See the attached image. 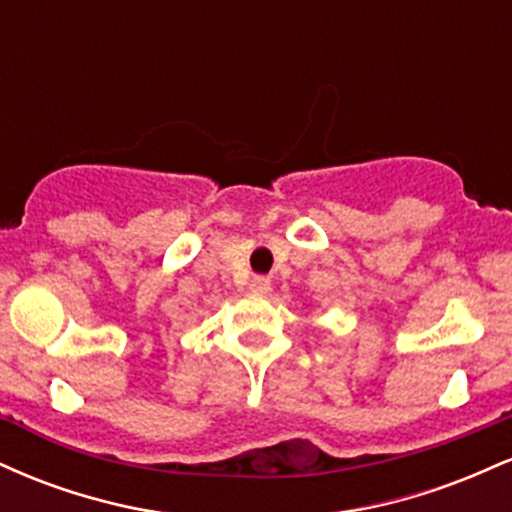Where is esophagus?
Segmentation results:
<instances>
[{
  "label": "esophagus",
  "instance_id": "1",
  "mask_svg": "<svg viewBox=\"0 0 512 512\" xmlns=\"http://www.w3.org/2000/svg\"><path fill=\"white\" fill-rule=\"evenodd\" d=\"M269 289H272V281H269V276H252L250 279V291L252 293H260V296H264V293H269Z\"/></svg>",
  "mask_w": 512,
  "mask_h": 512
}]
</instances>
